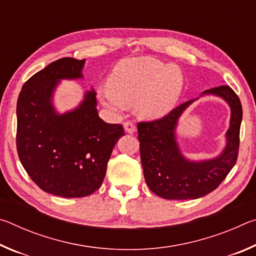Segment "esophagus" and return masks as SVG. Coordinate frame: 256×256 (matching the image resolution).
I'll use <instances>...</instances> for the list:
<instances>
[{
	"label": "esophagus",
	"instance_id": "obj_1",
	"mask_svg": "<svg viewBox=\"0 0 256 256\" xmlns=\"http://www.w3.org/2000/svg\"><path fill=\"white\" fill-rule=\"evenodd\" d=\"M123 126H124L125 132H128L130 134H132V133L136 132V125H134L132 122H125L123 124Z\"/></svg>",
	"mask_w": 256,
	"mask_h": 256
}]
</instances>
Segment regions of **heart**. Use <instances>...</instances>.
Masks as SVG:
<instances>
[{
	"label": "heart",
	"mask_w": 256,
	"mask_h": 256,
	"mask_svg": "<svg viewBox=\"0 0 256 256\" xmlns=\"http://www.w3.org/2000/svg\"><path fill=\"white\" fill-rule=\"evenodd\" d=\"M178 68L150 56L120 60L98 98L108 110L120 114L134 105L144 120H158L174 110L183 92Z\"/></svg>",
	"instance_id": "heart-1"
}]
</instances>
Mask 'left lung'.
<instances>
[{"instance_id": "left-lung-1", "label": "left lung", "mask_w": 256, "mask_h": 256, "mask_svg": "<svg viewBox=\"0 0 256 256\" xmlns=\"http://www.w3.org/2000/svg\"><path fill=\"white\" fill-rule=\"evenodd\" d=\"M203 96L222 98L231 108L225 148L216 158L193 160L182 154L176 138L180 116L200 98L182 104L164 118L149 123H138L141 164L144 180L154 194L167 200H196L211 193L235 166L242 110L240 98L228 86L203 92Z\"/></svg>"}]
</instances>
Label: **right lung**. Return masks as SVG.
<instances>
[{
	"label": "right lung",
	"instance_id": "right-lung-1",
	"mask_svg": "<svg viewBox=\"0 0 256 256\" xmlns=\"http://www.w3.org/2000/svg\"><path fill=\"white\" fill-rule=\"evenodd\" d=\"M86 60L63 58L26 82L16 102V149L34 183L62 198H84L102 183L123 126L99 118L92 88L79 105L60 112L54 94L62 80L84 79Z\"/></svg>",
	"mask_w": 256,
	"mask_h": 256
}]
</instances>
